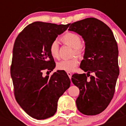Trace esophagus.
<instances>
[{"instance_id":"1","label":"esophagus","mask_w":126,"mask_h":126,"mask_svg":"<svg viewBox=\"0 0 126 126\" xmlns=\"http://www.w3.org/2000/svg\"><path fill=\"white\" fill-rule=\"evenodd\" d=\"M67 75H68V76L69 77V78L71 79V77H72V73H70V72H67Z\"/></svg>"}]
</instances>
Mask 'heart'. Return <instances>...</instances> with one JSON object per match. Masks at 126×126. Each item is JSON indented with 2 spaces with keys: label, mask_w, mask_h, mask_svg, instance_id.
I'll return each instance as SVG.
<instances>
[{
  "label": "heart",
  "mask_w": 126,
  "mask_h": 126,
  "mask_svg": "<svg viewBox=\"0 0 126 126\" xmlns=\"http://www.w3.org/2000/svg\"><path fill=\"white\" fill-rule=\"evenodd\" d=\"M63 42L74 48V53L79 56H81L83 51L81 49L82 40L79 35L74 33H67L62 37ZM50 52L51 55L55 59L59 57V47L58 41L55 40L51 43L50 45ZM78 65V60L76 57L72 58L69 60H63L57 63V68L60 70L67 72L72 71Z\"/></svg>",
  "instance_id": "1"
}]
</instances>
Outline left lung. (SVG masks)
<instances>
[{
	"label": "left lung",
	"instance_id": "1",
	"mask_svg": "<svg viewBox=\"0 0 126 126\" xmlns=\"http://www.w3.org/2000/svg\"><path fill=\"white\" fill-rule=\"evenodd\" d=\"M68 30L79 34L85 43L80 68L87 73L74 74L71 78L79 89L77 108L84 115H97L107 107L115 92L119 74L116 40L110 28L93 17L72 23Z\"/></svg>",
	"mask_w": 126,
	"mask_h": 126
}]
</instances>
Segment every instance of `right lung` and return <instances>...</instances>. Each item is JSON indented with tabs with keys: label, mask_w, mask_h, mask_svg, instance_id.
Wrapping results in <instances>:
<instances>
[{
	"label": "right lung",
	"mask_w": 126,
	"mask_h": 126,
	"mask_svg": "<svg viewBox=\"0 0 126 126\" xmlns=\"http://www.w3.org/2000/svg\"><path fill=\"white\" fill-rule=\"evenodd\" d=\"M70 24L36 21L28 25L14 42L11 76L16 100L30 116L38 120L53 116L61 96L71 81L64 71L43 76V70L55 67L50 45ZM48 72V71H47Z\"/></svg>",
	"instance_id": "add662e5"
}]
</instances>
